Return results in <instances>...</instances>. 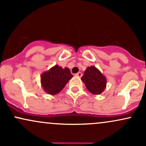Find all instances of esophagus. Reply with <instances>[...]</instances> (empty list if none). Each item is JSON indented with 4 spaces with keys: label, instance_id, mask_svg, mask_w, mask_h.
Returning <instances> with one entry per match:
<instances>
[{
    "label": "esophagus",
    "instance_id": "obj_1",
    "mask_svg": "<svg viewBox=\"0 0 146 146\" xmlns=\"http://www.w3.org/2000/svg\"><path fill=\"white\" fill-rule=\"evenodd\" d=\"M75 76H79V77H81V76H82V73H81V72H78V73L75 74Z\"/></svg>",
    "mask_w": 146,
    "mask_h": 146
}]
</instances>
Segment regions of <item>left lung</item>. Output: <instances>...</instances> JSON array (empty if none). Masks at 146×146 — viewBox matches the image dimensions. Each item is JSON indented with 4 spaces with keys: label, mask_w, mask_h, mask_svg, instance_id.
I'll return each instance as SVG.
<instances>
[{
    "label": "left lung",
    "mask_w": 146,
    "mask_h": 146,
    "mask_svg": "<svg viewBox=\"0 0 146 146\" xmlns=\"http://www.w3.org/2000/svg\"><path fill=\"white\" fill-rule=\"evenodd\" d=\"M81 80L85 84L88 90L93 95H100L106 88V77L95 66L86 69Z\"/></svg>",
    "instance_id": "obj_1"
}]
</instances>
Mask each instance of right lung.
Listing matches in <instances>:
<instances>
[{"mask_svg": "<svg viewBox=\"0 0 146 146\" xmlns=\"http://www.w3.org/2000/svg\"><path fill=\"white\" fill-rule=\"evenodd\" d=\"M72 76L69 68L63 69L56 65L48 71L42 74V86L44 91L49 95H56L63 89Z\"/></svg>", "mask_w": 146, "mask_h": 146, "instance_id": "right-lung-1", "label": "right lung"}]
</instances>
